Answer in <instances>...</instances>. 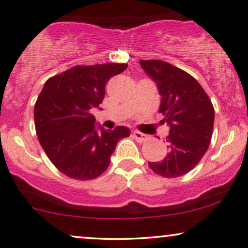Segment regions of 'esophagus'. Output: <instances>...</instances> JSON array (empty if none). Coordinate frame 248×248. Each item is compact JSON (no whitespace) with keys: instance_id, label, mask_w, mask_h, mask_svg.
Masks as SVG:
<instances>
[{"instance_id":"1","label":"esophagus","mask_w":248,"mask_h":248,"mask_svg":"<svg viewBox=\"0 0 248 248\" xmlns=\"http://www.w3.org/2000/svg\"><path fill=\"white\" fill-rule=\"evenodd\" d=\"M133 137L136 140L137 142H140V143L144 142L145 140L148 139V136L145 135V134L141 133V132H134V133H133Z\"/></svg>"}]
</instances>
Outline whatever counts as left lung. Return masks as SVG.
<instances>
[{"instance_id":"1","label":"left lung","mask_w":248,"mask_h":248,"mask_svg":"<svg viewBox=\"0 0 248 248\" xmlns=\"http://www.w3.org/2000/svg\"><path fill=\"white\" fill-rule=\"evenodd\" d=\"M140 64L157 84L162 97L158 112L170 127L168 156L149 162V166L162 177H181L195 168L208 150L214 106L198 80L186 71L159 60H140Z\"/></svg>"}]
</instances>
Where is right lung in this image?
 <instances>
[{
    "mask_svg": "<svg viewBox=\"0 0 248 248\" xmlns=\"http://www.w3.org/2000/svg\"><path fill=\"white\" fill-rule=\"evenodd\" d=\"M127 64L77 65L45 83L34 106L38 140L56 169L69 178L90 180L109 165L116 143L129 136L128 127L114 130L91 114L105 97V85Z\"/></svg>",
    "mask_w": 248,
    "mask_h": 248,
    "instance_id": "obj_1",
    "label": "right lung"
}]
</instances>
